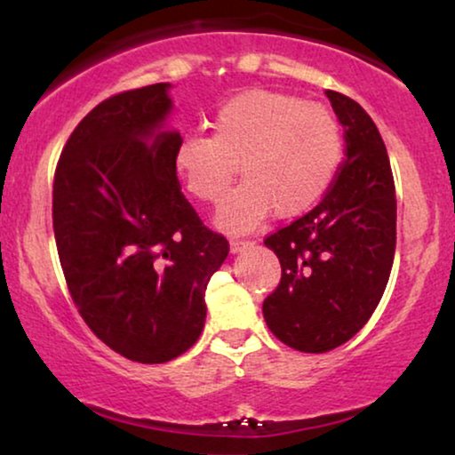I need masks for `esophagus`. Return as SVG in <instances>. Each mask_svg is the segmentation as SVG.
I'll return each mask as SVG.
<instances>
[{"label":"esophagus","mask_w":455,"mask_h":455,"mask_svg":"<svg viewBox=\"0 0 455 455\" xmlns=\"http://www.w3.org/2000/svg\"><path fill=\"white\" fill-rule=\"evenodd\" d=\"M251 243L253 241H250V239H231V251L235 253V251L243 250V247H250Z\"/></svg>","instance_id":"obj_1"}]
</instances>
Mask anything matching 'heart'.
Listing matches in <instances>:
<instances>
[{"label": "heart", "mask_w": 455, "mask_h": 455, "mask_svg": "<svg viewBox=\"0 0 455 455\" xmlns=\"http://www.w3.org/2000/svg\"><path fill=\"white\" fill-rule=\"evenodd\" d=\"M345 156L335 114L304 97L250 89L228 97L210 135H189L174 148L172 171L197 202L216 205L237 172L245 174L218 220L250 231L275 210L278 218L310 212L339 177Z\"/></svg>", "instance_id": "obj_1"}]
</instances>
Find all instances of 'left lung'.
Instances as JSON below:
<instances>
[{
	"label": "left lung",
	"instance_id": "obj_1",
	"mask_svg": "<svg viewBox=\"0 0 455 455\" xmlns=\"http://www.w3.org/2000/svg\"><path fill=\"white\" fill-rule=\"evenodd\" d=\"M347 160L316 208L264 239L281 283L262 312L278 341L324 354L349 341L383 298L395 256L397 199L383 137L358 101L324 91Z\"/></svg>",
	"mask_w": 455,
	"mask_h": 455
}]
</instances>
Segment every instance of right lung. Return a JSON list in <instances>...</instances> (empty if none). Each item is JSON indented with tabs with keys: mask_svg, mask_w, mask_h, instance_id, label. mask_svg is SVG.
I'll return each instance as SVG.
<instances>
[{
	"mask_svg": "<svg viewBox=\"0 0 455 455\" xmlns=\"http://www.w3.org/2000/svg\"><path fill=\"white\" fill-rule=\"evenodd\" d=\"M168 87L97 104L53 174V233L70 298L97 339L141 364H164L197 341L205 287L228 256V241L202 222L172 171L183 139L160 131L172 108Z\"/></svg>",
	"mask_w": 455,
	"mask_h": 455,
	"instance_id": "right-lung-1",
	"label": "right lung"
}]
</instances>
